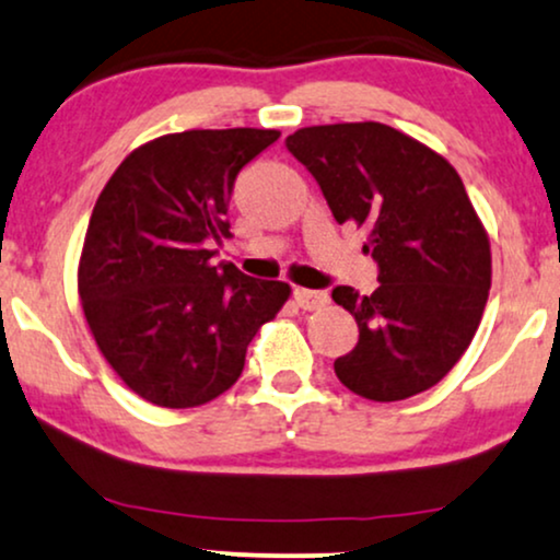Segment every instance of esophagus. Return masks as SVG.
Returning <instances> with one entry per match:
<instances>
[{
	"label": "esophagus",
	"mask_w": 560,
	"mask_h": 560,
	"mask_svg": "<svg viewBox=\"0 0 560 560\" xmlns=\"http://www.w3.org/2000/svg\"><path fill=\"white\" fill-rule=\"evenodd\" d=\"M293 299L303 312H316V308H324L329 303V295L324 291H306V288H295Z\"/></svg>",
	"instance_id": "obj_1"
}]
</instances>
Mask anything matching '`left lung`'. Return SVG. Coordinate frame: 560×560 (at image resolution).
Returning a JSON list of instances; mask_svg holds the SVG:
<instances>
[{"label": "left lung", "instance_id": "obj_1", "mask_svg": "<svg viewBox=\"0 0 560 560\" xmlns=\"http://www.w3.org/2000/svg\"><path fill=\"white\" fill-rule=\"evenodd\" d=\"M337 223L365 233L378 288L332 291L358 322L337 358L350 392L397 402L439 384L470 348L491 291V241L444 155L378 121L303 127L285 140Z\"/></svg>", "mask_w": 560, "mask_h": 560}]
</instances>
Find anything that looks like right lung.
<instances>
[{"label": "right lung", "mask_w": 560, "mask_h": 560, "mask_svg": "<svg viewBox=\"0 0 560 560\" xmlns=\"http://www.w3.org/2000/svg\"><path fill=\"white\" fill-rule=\"evenodd\" d=\"M278 129H186L124 158L90 215L78 265L95 345L137 397L186 410L223 395L246 348L291 285L254 280L212 241L228 238L225 205L244 165Z\"/></svg>", "instance_id": "obj_1"}]
</instances>
